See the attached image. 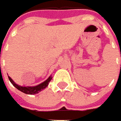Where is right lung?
<instances>
[{"label":"right lung","mask_w":121,"mask_h":121,"mask_svg":"<svg viewBox=\"0 0 121 121\" xmlns=\"http://www.w3.org/2000/svg\"><path fill=\"white\" fill-rule=\"evenodd\" d=\"M52 78V77H49L48 78L47 80H46L43 83L37 85V86H21L17 85L12 80V78L9 76V81L13 84V86H14L18 90L21 91V92L25 93V94H28V95H35L36 93H39V92H40L44 89H45L48 85L49 82L51 81Z\"/></svg>","instance_id":"right-lung-1"}]
</instances>
